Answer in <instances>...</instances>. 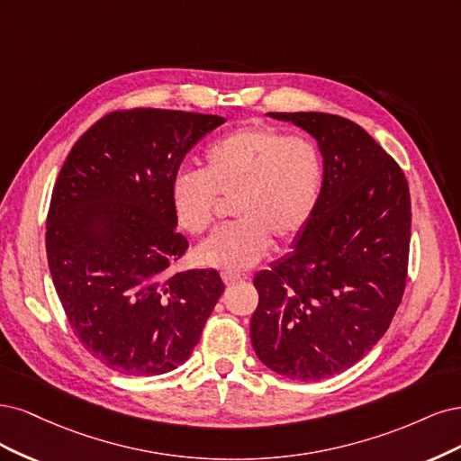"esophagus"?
Listing matches in <instances>:
<instances>
[{
    "mask_svg": "<svg viewBox=\"0 0 461 461\" xmlns=\"http://www.w3.org/2000/svg\"><path fill=\"white\" fill-rule=\"evenodd\" d=\"M221 279H224V284L226 285H235V284H240V281H245V279H249L245 274H235V272H224L221 274Z\"/></svg>",
    "mask_w": 461,
    "mask_h": 461,
    "instance_id": "obj_1",
    "label": "esophagus"
}]
</instances>
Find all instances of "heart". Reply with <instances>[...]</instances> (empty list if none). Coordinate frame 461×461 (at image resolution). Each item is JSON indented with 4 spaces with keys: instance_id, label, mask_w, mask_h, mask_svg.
<instances>
[{
    "instance_id": "heart-1",
    "label": "heart",
    "mask_w": 461,
    "mask_h": 461,
    "mask_svg": "<svg viewBox=\"0 0 461 461\" xmlns=\"http://www.w3.org/2000/svg\"><path fill=\"white\" fill-rule=\"evenodd\" d=\"M325 162L320 147L270 126H245L216 140L203 174L180 172L170 201L182 230L201 235L214 224L218 199L231 201L235 224L197 247L209 268L241 272L255 266L272 240L289 245L314 220L323 197Z\"/></svg>"
}]
</instances>
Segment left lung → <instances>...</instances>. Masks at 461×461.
<instances>
[{
    "instance_id": "1",
    "label": "left lung",
    "mask_w": 461,
    "mask_h": 461,
    "mask_svg": "<svg viewBox=\"0 0 461 461\" xmlns=\"http://www.w3.org/2000/svg\"><path fill=\"white\" fill-rule=\"evenodd\" d=\"M316 138L320 209L293 250L255 277L250 343L279 375L320 381L364 358L389 330L408 274L406 176L369 133L328 113H268Z\"/></svg>"
}]
</instances>
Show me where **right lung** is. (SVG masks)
I'll return each mask as SVG.
<instances>
[{"label": "right lung", "mask_w": 461, "mask_h": 461, "mask_svg": "<svg viewBox=\"0 0 461 461\" xmlns=\"http://www.w3.org/2000/svg\"><path fill=\"white\" fill-rule=\"evenodd\" d=\"M226 118L167 109L114 111L74 143L46 224L53 285L92 356L131 377L182 366L224 284L216 270L170 274L189 243L170 187L185 153Z\"/></svg>", "instance_id": "1"}]
</instances>
